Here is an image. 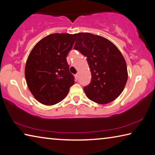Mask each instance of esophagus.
I'll use <instances>...</instances> for the list:
<instances>
[{"instance_id":"esophagus-1","label":"esophagus","mask_w":155,"mask_h":155,"mask_svg":"<svg viewBox=\"0 0 155 155\" xmlns=\"http://www.w3.org/2000/svg\"><path fill=\"white\" fill-rule=\"evenodd\" d=\"M74 77H75V79L77 81V80L78 79V74H76L74 75Z\"/></svg>"}]
</instances>
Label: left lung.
<instances>
[{
    "instance_id": "obj_1",
    "label": "left lung",
    "mask_w": 155,
    "mask_h": 155,
    "mask_svg": "<svg viewBox=\"0 0 155 155\" xmlns=\"http://www.w3.org/2000/svg\"><path fill=\"white\" fill-rule=\"evenodd\" d=\"M74 48L87 57L91 80L83 88L98 104L111 103L122 92L128 79L125 59L111 41L90 33H78Z\"/></svg>"
}]
</instances>
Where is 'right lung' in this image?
I'll list each match as a JSON object with an SVG mask.
<instances>
[{
    "instance_id": "obj_1",
    "label": "right lung",
    "mask_w": 155,
    "mask_h": 155,
    "mask_svg": "<svg viewBox=\"0 0 155 155\" xmlns=\"http://www.w3.org/2000/svg\"><path fill=\"white\" fill-rule=\"evenodd\" d=\"M77 34L54 33L45 37L34 46L25 65L28 87L37 101L53 105L67 96L74 85L66 57Z\"/></svg>"
}]
</instances>
